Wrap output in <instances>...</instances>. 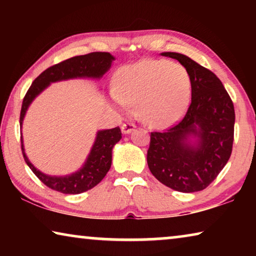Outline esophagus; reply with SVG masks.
Returning <instances> with one entry per match:
<instances>
[{"mask_svg": "<svg viewBox=\"0 0 256 256\" xmlns=\"http://www.w3.org/2000/svg\"><path fill=\"white\" fill-rule=\"evenodd\" d=\"M120 128H122V132L124 134H128V133H131L134 128H136V124H133V123H124L122 126H120Z\"/></svg>", "mask_w": 256, "mask_h": 256, "instance_id": "esophagus-1", "label": "esophagus"}]
</instances>
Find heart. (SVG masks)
<instances>
[{"label":"heart","mask_w":256,"mask_h":256,"mask_svg":"<svg viewBox=\"0 0 256 256\" xmlns=\"http://www.w3.org/2000/svg\"><path fill=\"white\" fill-rule=\"evenodd\" d=\"M110 98L116 107L128 110L136 102L144 122L156 128L176 123L188 110L190 79L186 68L167 60H144L120 68Z\"/></svg>","instance_id":"1"}]
</instances>
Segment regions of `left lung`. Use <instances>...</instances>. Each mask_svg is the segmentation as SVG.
<instances>
[{"label":"left lung","mask_w":256,"mask_h":256,"mask_svg":"<svg viewBox=\"0 0 256 256\" xmlns=\"http://www.w3.org/2000/svg\"><path fill=\"white\" fill-rule=\"evenodd\" d=\"M188 72L192 100L178 123L151 132L146 162L160 183L183 193L202 190L214 182L230 158L235 110L232 98L214 72L188 56L167 52ZM196 137V145L188 138Z\"/></svg>","instance_id":"1"}]
</instances>
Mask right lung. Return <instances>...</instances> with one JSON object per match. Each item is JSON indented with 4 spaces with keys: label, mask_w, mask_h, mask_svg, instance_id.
Wrapping results in <instances>:
<instances>
[{
    "label": "right lung",
    "mask_w": 256,
    "mask_h": 256,
    "mask_svg": "<svg viewBox=\"0 0 256 256\" xmlns=\"http://www.w3.org/2000/svg\"><path fill=\"white\" fill-rule=\"evenodd\" d=\"M112 60L114 58L110 53L94 52V53L68 58L46 68L34 80L24 98L20 112V128L30 102L50 82L72 79V78H100L110 68ZM120 138H122V132L118 126L99 131L84 167L74 174L64 177L48 176L37 170L24 154L22 138H21V150L24 162H27L30 170L47 188L63 194H80L94 188L106 176L112 164V150Z\"/></svg>",
    "instance_id": "1"
}]
</instances>
